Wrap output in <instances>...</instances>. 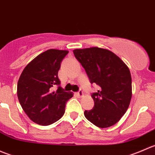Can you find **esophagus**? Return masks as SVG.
<instances>
[{"label":"esophagus","instance_id":"esophagus-1","mask_svg":"<svg viewBox=\"0 0 155 155\" xmlns=\"http://www.w3.org/2000/svg\"><path fill=\"white\" fill-rule=\"evenodd\" d=\"M76 95H77V96L79 97H82L84 96L83 91H81V90H79V91L76 92Z\"/></svg>","mask_w":155,"mask_h":155}]
</instances>
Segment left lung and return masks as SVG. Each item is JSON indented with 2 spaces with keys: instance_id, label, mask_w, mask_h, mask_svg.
Instances as JSON below:
<instances>
[{
  "instance_id": "obj_1",
  "label": "left lung",
  "mask_w": 155,
  "mask_h": 155,
  "mask_svg": "<svg viewBox=\"0 0 155 155\" xmlns=\"http://www.w3.org/2000/svg\"><path fill=\"white\" fill-rule=\"evenodd\" d=\"M73 54L86 71L91 83L101 89L91 97L94 108L84 112L95 126L109 127L125 114L132 97V80L128 67L115 53L91 47L73 50Z\"/></svg>"
}]
</instances>
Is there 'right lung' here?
Returning <instances> with one entry per match:
<instances>
[{
    "mask_svg": "<svg viewBox=\"0 0 155 155\" xmlns=\"http://www.w3.org/2000/svg\"><path fill=\"white\" fill-rule=\"evenodd\" d=\"M67 50L48 49L41 53L25 68L17 84L18 101L32 121L47 126L58 121L65 112L67 101L73 96L61 86L58 76Z\"/></svg>",
    "mask_w": 155,
    "mask_h": 155,
    "instance_id": "add662e5",
    "label": "right lung"
}]
</instances>
